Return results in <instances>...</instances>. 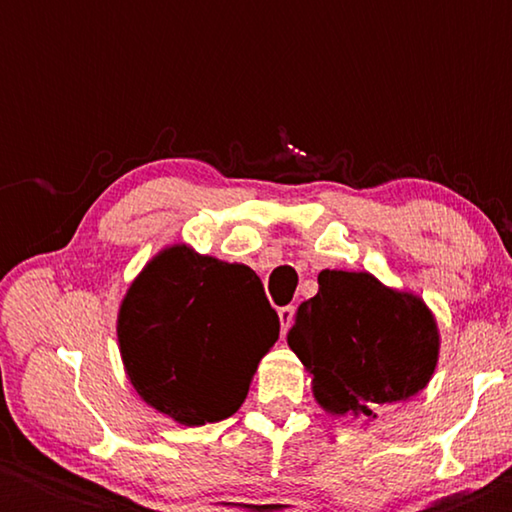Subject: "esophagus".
Here are the masks:
<instances>
[{
    "label": "esophagus",
    "mask_w": 512,
    "mask_h": 512,
    "mask_svg": "<svg viewBox=\"0 0 512 512\" xmlns=\"http://www.w3.org/2000/svg\"><path fill=\"white\" fill-rule=\"evenodd\" d=\"M277 314H279V324H282V331L286 333V331H289L291 321H293V314H296V307H293V305L279 307Z\"/></svg>",
    "instance_id": "1"
}]
</instances>
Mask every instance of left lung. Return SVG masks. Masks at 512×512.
Instances as JSON below:
<instances>
[{
	"label": "left lung",
	"mask_w": 512,
	"mask_h": 512,
	"mask_svg": "<svg viewBox=\"0 0 512 512\" xmlns=\"http://www.w3.org/2000/svg\"><path fill=\"white\" fill-rule=\"evenodd\" d=\"M289 347L312 375L331 415L375 419L408 401L438 363V326L422 298L394 291L368 272L321 270L317 296L298 307Z\"/></svg>",
	"instance_id": "obj_1"
}]
</instances>
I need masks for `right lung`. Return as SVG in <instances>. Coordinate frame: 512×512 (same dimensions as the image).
I'll return each instance as SVG.
<instances>
[{
    "label": "right lung",
    "mask_w": 512,
    "mask_h": 512,
    "mask_svg": "<svg viewBox=\"0 0 512 512\" xmlns=\"http://www.w3.org/2000/svg\"><path fill=\"white\" fill-rule=\"evenodd\" d=\"M279 338V317L256 272L160 251L125 293L118 342L128 377L151 408L184 426L237 412L258 361Z\"/></svg>",
    "instance_id": "1"
}]
</instances>
